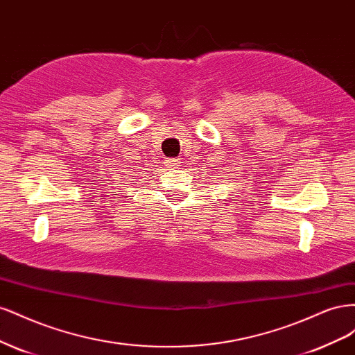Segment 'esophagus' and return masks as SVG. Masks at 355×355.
Masks as SVG:
<instances>
[{
    "label": "esophagus",
    "mask_w": 355,
    "mask_h": 355,
    "mask_svg": "<svg viewBox=\"0 0 355 355\" xmlns=\"http://www.w3.org/2000/svg\"><path fill=\"white\" fill-rule=\"evenodd\" d=\"M166 166H167V168H178L180 166V163H179L178 158H167Z\"/></svg>",
    "instance_id": "1"
}]
</instances>
